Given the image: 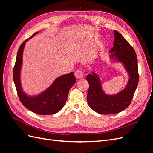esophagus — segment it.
<instances>
[{"mask_svg": "<svg viewBox=\"0 0 153 153\" xmlns=\"http://www.w3.org/2000/svg\"><path fill=\"white\" fill-rule=\"evenodd\" d=\"M75 75L77 79H80V78L84 77V73H83L81 69H77V70L75 71Z\"/></svg>", "mask_w": 153, "mask_h": 153, "instance_id": "esophagus-1", "label": "esophagus"}]
</instances>
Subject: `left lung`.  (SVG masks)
Listing matches in <instances>:
<instances>
[{"mask_svg": "<svg viewBox=\"0 0 153 153\" xmlns=\"http://www.w3.org/2000/svg\"><path fill=\"white\" fill-rule=\"evenodd\" d=\"M114 47L110 50V58L123 63L129 78L124 89L114 95L105 94L101 87L99 76L94 72L86 77L89 87L87 103L96 112L101 114H114L126 109L130 105L138 83L137 57L135 50L123 36L114 30Z\"/></svg>", "mask_w": 153, "mask_h": 153, "instance_id": "8db88e82", "label": "left lung"}]
</instances>
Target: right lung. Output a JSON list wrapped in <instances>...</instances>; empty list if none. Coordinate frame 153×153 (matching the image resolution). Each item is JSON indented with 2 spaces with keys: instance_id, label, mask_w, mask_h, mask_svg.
<instances>
[{
  "instance_id": "obj_1",
  "label": "right lung",
  "mask_w": 153,
  "mask_h": 153,
  "mask_svg": "<svg viewBox=\"0 0 153 153\" xmlns=\"http://www.w3.org/2000/svg\"><path fill=\"white\" fill-rule=\"evenodd\" d=\"M38 32L24 41L18 49L13 69V80L17 94L22 105L29 110L39 115L54 114L61 110L68 98L69 89L75 84L76 78L73 73L58 77L53 84L42 93L35 96H27L22 91L20 82V70L22 55L25 43Z\"/></svg>"
}]
</instances>
